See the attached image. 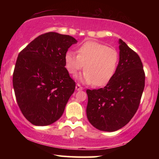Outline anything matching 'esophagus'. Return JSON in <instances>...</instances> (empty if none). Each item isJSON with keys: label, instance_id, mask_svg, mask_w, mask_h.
Instances as JSON below:
<instances>
[{"label": "esophagus", "instance_id": "34e87169", "mask_svg": "<svg viewBox=\"0 0 159 159\" xmlns=\"http://www.w3.org/2000/svg\"><path fill=\"white\" fill-rule=\"evenodd\" d=\"M75 88H76V90H82V89H83V88H82L81 85H80V84H76Z\"/></svg>", "mask_w": 159, "mask_h": 159}]
</instances>
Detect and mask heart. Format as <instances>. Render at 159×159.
<instances>
[{
	"mask_svg": "<svg viewBox=\"0 0 159 159\" xmlns=\"http://www.w3.org/2000/svg\"><path fill=\"white\" fill-rule=\"evenodd\" d=\"M77 53L66 52L65 68L75 76L84 67L83 74L78 77L82 83L101 87L106 85L114 77L119 63V53L114 48L88 40L78 47Z\"/></svg>",
	"mask_w": 159,
	"mask_h": 159,
	"instance_id": "heart-1",
	"label": "heart"
}]
</instances>
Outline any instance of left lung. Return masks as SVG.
Masks as SVG:
<instances>
[{
	"mask_svg": "<svg viewBox=\"0 0 159 159\" xmlns=\"http://www.w3.org/2000/svg\"><path fill=\"white\" fill-rule=\"evenodd\" d=\"M119 61L112 79L103 88L87 90V117L96 129L116 131L138 109L145 87V72L139 56L119 39Z\"/></svg>",
	"mask_w": 159,
	"mask_h": 159,
	"instance_id": "1",
	"label": "left lung"
}]
</instances>
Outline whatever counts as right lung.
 Segmentation results:
<instances>
[{
  "mask_svg": "<svg viewBox=\"0 0 159 159\" xmlns=\"http://www.w3.org/2000/svg\"><path fill=\"white\" fill-rule=\"evenodd\" d=\"M77 41L57 32L38 36L17 58L13 86L21 113L35 126H47L62 116L75 89L65 68L64 55Z\"/></svg>",
  "mask_w": 159,
  "mask_h": 159,
  "instance_id": "add662e5",
  "label": "right lung"
}]
</instances>
